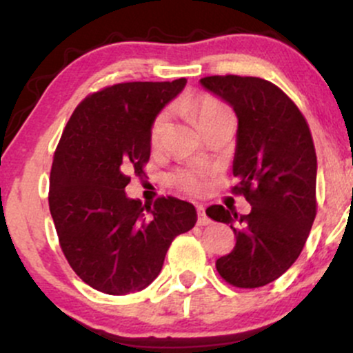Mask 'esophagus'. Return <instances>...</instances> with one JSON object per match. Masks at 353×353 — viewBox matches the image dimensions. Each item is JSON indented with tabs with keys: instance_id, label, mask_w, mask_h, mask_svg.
<instances>
[{
	"instance_id": "obj_1",
	"label": "esophagus",
	"mask_w": 353,
	"mask_h": 353,
	"mask_svg": "<svg viewBox=\"0 0 353 353\" xmlns=\"http://www.w3.org/2000/svg\"><path fill=\"white\" fill-rule=\"evenodd\" d=\"M210 219L205 216V210L202 205H197V225H209Z\"/></svg>"
}]
</instances>
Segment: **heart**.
Returning a JSON list of instances; mask_svg holds the SVG:
<instances>
[{"mask_svg": "<svg viewBox=\"0 0 353 353\" xmlns=\"http://www.w3.org/2000/svg\"><path fill=\"white\" fill-rule=\"evenodd\" d=\"M182 111L185 114H189L196 121V124L199 125L201 129H204L205 125H209L212 121H216L217 117L230 114L229 108L225 104H222L221 101L208 94H197L192 96V98L185 99L184 103L181 104ZM165 121H168V116L159 114L154 119L152 128H151V143L157 144L161 141V136H163ZM205 172L199 171V169H177L176 172L172 174L171 181L176 188L181 190H185V192L190 194H199L205 185Z\"/></svg>", "mask_w": 353, "mask_h": 353, "instance_id": "heart-1", "label": "heart"}]
</instances>
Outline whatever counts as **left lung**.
Instances as JSON below:
<instances>
[{
  "label": "left lung",
  "mask_w": 353,
  "mask_h": 353,
  "mask_svg": "<svg viewBox=\"0 0 353 353\" xmlns=\"http://www.w3.org/2000/svg\"><path fill=\"white\" fill-rule=\"evenodd\" d=\"M201 84L236 111L234 194L252 205L237 216L222 205L205 214L229 224L232 252L216 269L230 285L255 289L274 282L297 261L317 214V156L309 124L295 103L270 81L252 76H208Z\"/></svg>",
  "instance_id": "left-lung-1"
}]
</instances>
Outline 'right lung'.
Returning a JSON list of instances; mask_svg holds the SVG:
<instances>
[{
	"instance_id": "obj_1",
	"label": "right lung",
	"mask_w": 353,
	"mask_h": 353,
	"mask_svg": "<svg viewBox=\"0 0 353 353\" xmlns=\"http://www.w3.org/2000/svg\"><path fill=\"white\" fill-rule=\"evenodd\" d=\"M119 83L92 92L74 109L52 157L50 210L71 269L99 292L124 295L148 287L165 252L197 221L176 197L143 204L125 196L131 174L151 156V125L185 86Z\"/></svg>"
}]
</instances>
